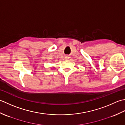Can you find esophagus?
<instances>
[{
  "label": "esophagus",
  "instance_id": "obj_1",
  "mask_svg": "<svg viewBox=\"0 0 125 125\" xmlns=\"http://www.w3.org/2000/svg\"><path fill=\"white\" fill-rule=\"evenodd\" d=\"M65 59H69V57H68V56H66L65 57Z\"/></svg>",
  "mask_w": 125,
  "mask_h": 125
}]
</instances>
